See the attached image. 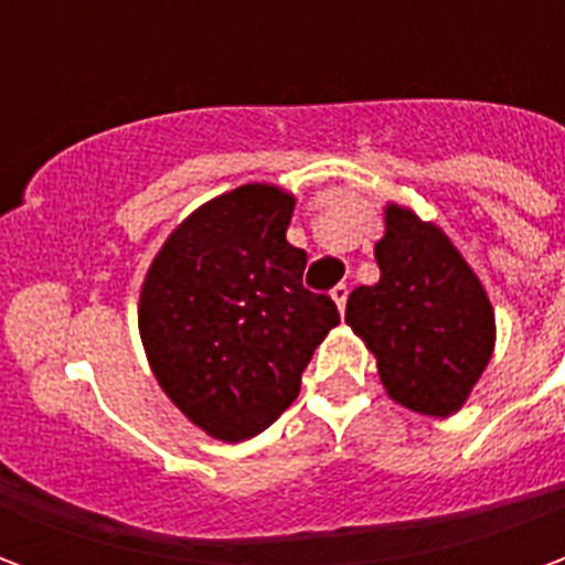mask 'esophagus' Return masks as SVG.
<instances>
[{
  "mask_svg": "<svg viewBox=\"0 0 565 565\" xmlns=\"http://www.w3.org/2000/svg\"><path fill=\"white\" fill-rule=\"evenodd\" d=\"M330 296H332V302L339 306V311H344V302H348V284H335V287L330 290Z\"/></svg>",
  "mask_w": 565,
  "mask_h": 565,
  "instance_id": "esophagus-1",
  "label": "esophagus"
}]
</instances>
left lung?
<instances>
[{
    "instance_id": "1",
    "label": "left lung",
    "mask_w": 565,
    "mask_h": 565,
    "mask_svg": "<svg viewBox=\"0 0 565 565\" xmlns=\"http://www.w3.org/2000/svg\"><path fill=\"white\" fill-rule=\"evenodd\" d=\"M381 278L348 296L344 320L375 354L393 403L426 417L460 412L493 356L484 284L441 226L391 202L375 245Z\"/></svg>"
}]
</instances>
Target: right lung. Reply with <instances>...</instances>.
Returning <instances> with one entry per match:
<instances>
[{
    "label": "right lung",
    "mask_w": 565,
    "mask_h": 565,
    "mask_svg": "<svg viewBox=\"0 0 565 565\" xmlns=\"http://www.w3.org/2000/svg\"><path fill=\"white\" fill-rule=\"evenodd\" d=\"M294 205L275 184L214 196L174 226L141 284L153 379L221 441L275 424L299 396L315 348L339 327L330 296L302 287L306 250L287 242Z\"/></svg>",
    "instance_id": "right-lung-1"
}]
</instances>
